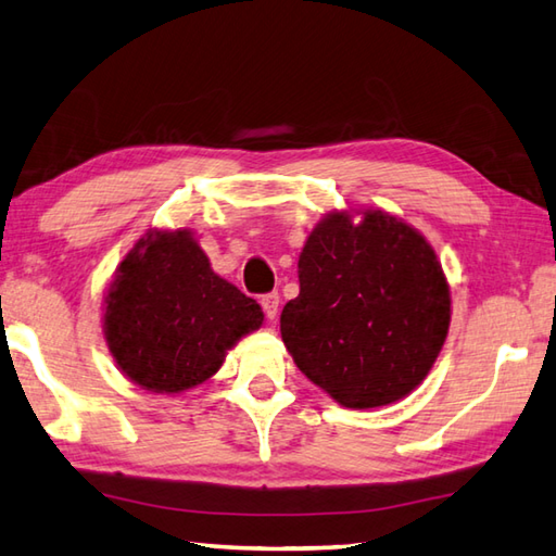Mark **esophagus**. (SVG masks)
Segmentation results:
<instances>
[{
  "label": "esophagus",
  "instance_id": "34e87169",
  "mask_svg": "<svg viewBox=\"0 0 556 556\" xmlns=\"http://www.w3.org/2000/svg\"><path fill=\"white\" fill-rule=\"evenodd\" d=\"M260 306H263L265 315L269 320L277 318V311H279V293L271 291V293H265L263 299H260Z\"/></svg>",
  "mask_w": 556,
  "mask_h": 556
}]
</instances>
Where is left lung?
<instances>
[{
    "label": "left lung",
    "mask_w": 556,
    "mask_h": 556,
    "mask_svg": "<svg viewBox=\"0 0 556 556\" xmlns=\"http://www.w3.org/2000/svg\"><path fill=\"white\" fill-rule=\"evenodd\" d=\"M299 296L281 311L293 362L340 405L409 395L448 334L451 293L431 245L383 212H334L299 257Z\"/></svg>",
    "instance_id": "left-lung-1"
}]
</instances>
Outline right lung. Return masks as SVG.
I'll list each match as a JSON object with an SVG mask.
<instances>
[{"label": "right lung", "mask_w": 556, "mask_h": 556, "mask_svg": "<svg viewBox=\"0 0 556 556\" xmlns=\"http://www.w3.org/2000/svg\"><path fill=\"white\" fill-rule=\"evenodd\" d=\"M260 325L257 303L214 275L188 231L141 238L105 299L111 354L154 393H180L214 376L226 350Z\"/></svg>", "instance_id": "right-lung-1"}]
</instances>
